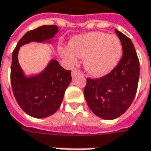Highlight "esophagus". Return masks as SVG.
Returning <instances> with one entry per match:
<instances>
[{"instance_id": "obj_1", "label": "esophagus", "mask_w": 151, "mask_h": 151, "mask_svg": "<svg viewBox=\"0 0 151 151\" xmlns=\"http://www.w3.org/2000/svg\"><path fill=\"white\" fill-rule=\"evenodd\" d=\"M78 73H82V72H81L80 70H78V69H73V70H72L73 77H74L76 74H78Z\"/></svg>"}]
</instances>
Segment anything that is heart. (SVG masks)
Returning a JSON list of instances; mask_svg holds the SVG:
<instances>
[{
  "label": "heart",
  "instance_id": "heart-1",
  "mask_svg": "<svg viewBox=\"0 0 151 151\" xmlns=\"http://www.w3.org/2000/svg\"><path fill=\"white\" fill-rule=\"evenodd\" d=\"M63 58L70 65L84 58L86 70L94 76H104L113 70L122 54V45L116 35L104 32H90L71 39L68 47L60 49Z\"/></svg>",
  "mask_w": 151,
  "mask_h": 151
}]
</instances>
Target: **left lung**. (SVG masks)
<instances>
[{"instance_id":"1","label":"left lung","mask_w":151,"mask_h":151,"mask_svg":"<svg viewBox=\"0 0 151 151\" xmlns=\"http://www.w3.org/2000/svg\"><path fill=\"white\" fill-rule=\"evenodd\" d=\"M123 55L116 68L99 78H86L84 96L90 109L97 116L113 120L129 108L136 95L140 67L132 41L116 30Z\"/></svg>"}]
</instances>
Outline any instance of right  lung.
Returning a JSON list of instances; mask_svg holds the SVG:
<instances>
[{
    "label": "right lung",
    "mask_w": 151,
    "mask_h": 151,
    "mask_svg": "<svg viewBox=\"0 0 151 151\" xmlns=\"http://www.w3.org/2000/svg\"><path fill=\"white\" fill-rule=\"evenodd\" d=\"M57 31L58 27L55 25H45L28 31L18 41L12 54L10 81L13 93L20 108L35 118L49 116L58 110L72 80L71 71L52 60L39 75L25 77L18 60V50L25 43L51 40Z\"/></svg>",
    "instance_id": "right-lung-1"
}]
</instances>
